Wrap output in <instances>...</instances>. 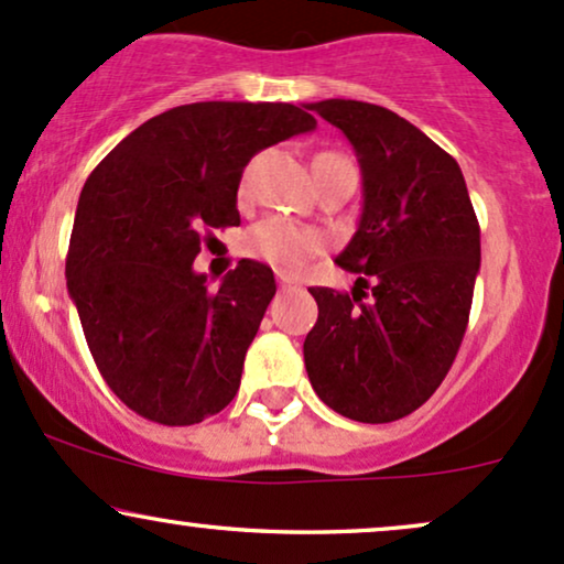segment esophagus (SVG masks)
<instances>
[{
    "label": "esophagus",
    "mask_w": 564,
    "mask_h": 564,
    "mask_svg": "<svg viewBox=\"0 0 564 564\" xmlns=\"http://www.w3.org/2000/svg\"><path fill=\"white\" fill-rule=\"evenodd\" d=\"M278 286H281V289L296 286V278H291V275H286V273H278Z\"/></svg>",
    "instance_id": "obj_1"
}]
</instances>
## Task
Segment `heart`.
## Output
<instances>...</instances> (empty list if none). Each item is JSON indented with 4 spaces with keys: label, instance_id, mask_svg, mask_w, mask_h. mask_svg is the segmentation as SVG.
Wrapping results in <instances>:
<instances>
[{
    "label": "heart",
    "instance_id": "heart-1",
    "mask_svg": "<svg viewBox=\"0 0 564 564\" xmlns=\"http://www.w3.org/2000/svg\"><path fill=\"white\" fill-rule=\"evenodd\" d=\"M318 159H339L334 153H321ZM326 246V238L318 230L304 228V225L291 223L286 217H264L257 225H251L243 238L246 254L254 260L273 264L278 270H300L310 257H315Z\"/></svg>",
    "mask_w": 564,
    "mask_h": 564
}]
</instances>
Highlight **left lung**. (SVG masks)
Listing matches in <instances>:
<instances>
[{"instance_id": "8db88e82", "label": "left lung", "mask_w": 564, "mask_h": 564, "mask_svg": "<svg viewBox=\"0 0 564 564\" xmlns=\"http://www.w3.org/2000/svg\"><path fill=\"white\" fill-rule=\"evenodd\" d=\"M307 108L341 129L358 156L364 212L336 264L371 275V296L366 278L352 296L310 289L318 323L304 339V366L336 413L398 422L456 360L480 273V225L456 159L403 116L339 97Z\"/></svg>"}]
</instances>
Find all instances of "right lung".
Listing matches in <instances>:
<instances>
[{"label":"right lung","mask_w":564,"mask_h":564,"mask_svg":"<svg viewBox=\"0 0 564 564\" xmlns=\"http://www.w3.org/2000/svg\"><path fill=\"white\" fill-rule=\"evenodd\" d=\"M291 102H191L108 153L82 187L66 281L89 352L121 403L166 426L215 416L275 296L268 264L241 260L217 291L193 270L204 230L241 225L251 156L313 132Z\"/></svg>","instance_id":"right-lung-1"}]
</instances>
